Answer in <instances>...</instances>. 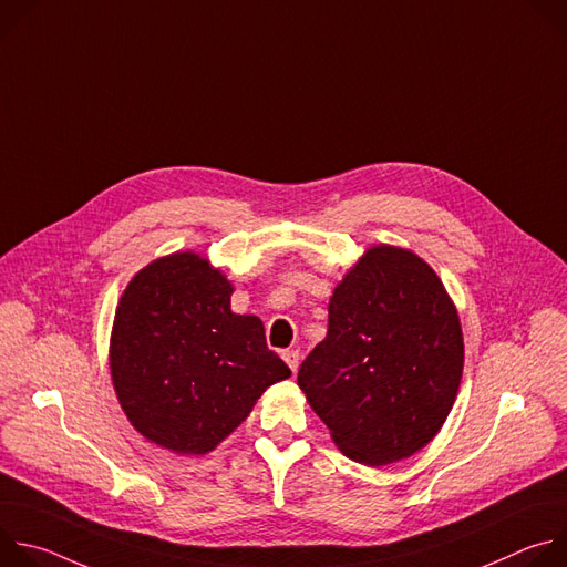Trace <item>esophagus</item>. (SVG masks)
Masks as SVG:
<instances>
[{"mask_svg":"<svg viewBox=\"0 0 567 567\" xmlns=\"http://www.w3.org/2000/svg\"><path fill=\"white\" fill-rule=\"evenodd\" d=\"M282 359H285V363L291 368V372L296 374L298 363H300V352H298V350H285V352H282Z\"/></svg>","mask_w":567,"mask_h":567,"instance_id":"34e87169","label":"esophagus"}]
</instances>
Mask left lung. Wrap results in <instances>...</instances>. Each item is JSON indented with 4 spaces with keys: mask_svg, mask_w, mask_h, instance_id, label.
<instances>
[{
    "mask_svg": "<svg viewBox=\"0 0 567 567\" xmlns=\"http://www.w3.org/2000/svg\"><path fill=\"white\" fill-rule=\"evenodd\" d=\"M457 311L415 254L365 251L330 298V326L298 370L309 406L354 462L383 466L426 446L460 388Z\"/></svg>",
    "mask_w": 567,
    "mask_h": 567,
    "instance_id": "8db88e82",
    "label": "left lung"
}]
</instances>
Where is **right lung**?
Wrapping results in <instances>:
<instances>
[{"instance_id":"obj_1","label":"right lung","mask_w":567,"mask_h":567,"mask_svg":"<svg viewBox=\"0 0 567 567\" xmlns=\"http://www.w3.org/2000/svg\"><path fill=\"white\" fill-rule=\"evenodd\" d=\"M230 282L195 254L138 271L114 318L110 365L121 406L150 442L204 455L291 374L258 316L230 311Z\"/></svg>"}]
</instances>
